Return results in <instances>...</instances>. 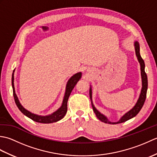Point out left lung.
<instances>
[{"instance_id": "8db88e82", "label": "left lung", "mask_w": 157, "mask_h": 157, "mask_svg": "<svg viewBox=\"0 0 157 157\" xmlns=\"http://www.w3.org/2000/svg\"><path fill=\"white\" fill-rule=\"evenodd\" d=\"M134 48H135V52H136V55L137 56L138 61L140 65V71H141V78H142V89L140 94L139 98L138 99L137 102L135 104V105L133 106V108L129 110V111L125 113L124 115H123L121 118L119 119V121L116 122H112L110 121L109 119L103 115L99 111H98L96 108L94 106V104H93L92 102V86H90V90H89V94H90V98L91 100V103H92V106L93 109V111H94V113L96 114V116L97 117V118L101 121L102 122H104L105 123H109V124H117V123H123L128 120L134 117L136 115H137L138 113L140 111L141 109L142 108L143 105H144V103L145 102L146 97V92H147V88H148V79H147V75H146V73H145V64L144 60L142 59L141 57L140 54V44L138 41H135L134 43Z\"/></svg>"}]
</instances>
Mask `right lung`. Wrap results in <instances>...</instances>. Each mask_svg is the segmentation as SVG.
I'll list each match as a JSON object with an SVG mask.
<instances>
[{"mask_svg": "<svg viewBox=\"0 0 157 157\" xmlns=\"http://www.w3.org/2000/svg\"><path fill=\"white\" fill-rule=\"evenodd\" d=\"M82 73V72H78L75 73V74L71 76L69 78V80L67 82L66 88H65V95L63 97V100L62 102L61 106L56 110V111L53 112L52 114H50L48 115H38L32 113L30 111H28L25 109L20 103L17 96L15 93V86H14V71H13V75H12V87H13V96H14V99L17 106L18 109L20 110L23 115H25L26 117H28L29 119H32L33 121L38 123H51L59 121V120L62 119L64 116L66 115L67 111V101L70 94H71V91L73 90V88L75 87L77 83L81 79Z\"/></svg>", "mask_w": 157, "mask_h": 157, "instance_id": "add662e5", "label": "right lung"}]
</instances>
